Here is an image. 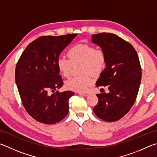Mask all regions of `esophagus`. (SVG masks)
Instances as JSON below:
<instances>
[{
    "mask_svg": "<svg viewBox=\"0 0 157 157\" xmlns=\"http://www.w3.org/2000/svg\"><path fill=\"white\" fill-rule=\"evenodd\" d=\"M79 94L83 95V96H85V97H87V96H88V95L90 94V92H85V93L80 92V93H79Z\"/></svg>",
    "mask_w": 157,
    "mask_h": 157,
    "instance_id": "1",
    "label": "esophagus"
}]
</instances>
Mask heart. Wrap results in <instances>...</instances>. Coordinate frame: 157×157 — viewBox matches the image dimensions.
I'll return each mask as SVG.
<instances>
[{
	"label": "heart",
	"instance_id": "b5f03b06",
	"mask_svg": "<svg viewBox=\"0 0 157 157\" xmlns=\"http://www.w3.org/2000/svg\"><path fill=\"white\" fill-rule=\"evenodd\" d=\"M67 54L69 59L60 57L57 60L56 66L59 73L67 78L71 73L73 65L81 64L79 71L83 74L71 77L66 81V87L73 91L86 92L92 84L90 74L97 76L105 70L107 63L105 51L102 49H96L88 44H78L69 49Z\"/></svg>",
	"mask_w": 157,
	"mask_h": 157
}]
</instances>
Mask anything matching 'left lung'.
<instances>
[{
    "instance_id": "1",
    "label": "left lung",
    "mask_w": 157,
    "mask_h": 157,
    "mask_svg": "<svg viewBox=\"0 0 157 157\" xmlns=\"http://www.w3.org/2000/svg\"><path fill=\"white\" fill-rule=\"evenodd\" d=\"M92 41L105 51L106 67L97 81V87H108L109 93L97 94L93 111L105 121L119 120L135 102L141 79V67L135 49L112 33L92 35Z\"/></svg>"
}]
</instances>
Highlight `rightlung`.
Listing matches in <instances>:
<instances>
[{
	"label": "right lung",
	"instance_id": "add662e5",
	"mask_svg": "<svg viewBox=\"0 0 157 157\" xmlns=\"http://www.w3.org/2000/svg\"><path fill=\"white\" fill-rule=\"evenodd\" d=\"M76 35L40 36L27 45L18 60L15 80L22 103L38 122L54 124L68 114V101L74 92H54L63 85L56 61Z\"/></svg>",
	"mask_w": 157,
	"mask_h": 157
}]
</instances>
